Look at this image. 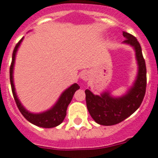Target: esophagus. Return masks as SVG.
<instances>
[{
	"mask_svg": "<svg viewBox=\"0 0 158 158\" xmlns=\"http://www.w3.org/2000/svg\"><path fill=\"white\" fill-rule=\"evenodd\" d=\"M80 77L81 79H83V80H88L89 79V77H90V74H89L88 71H83L82 73H81L80 75Z\"/></svg>",
	"mask_w": 158,
	"mask_h": 158,
	"instance_id": "1",
	"label": "esophagus"
}]
</instances>
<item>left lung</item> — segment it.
I'll use <instances>...</instances> for the list:
<instances>
[{
	"label": "left lung",
	"mask_w": 158,
	"mask_h": 158,
	"mask_svg": "<svg viewBox=\"0 0 158 158\" xmlns=\"http://www.w3.org/2000/svg\"><path fill=\"white\" fill-rule=\"evenodd\" d=\"M123 36L126 40L123 43L134 48L138 66V75L132 87L121 97H113L109 91L97 95L88 89L85 90L89 113L96 123L102 126H113L130 117L142 104L145 94L146 67L142 48L131 34L123 31Z\"/></svg>",
	"instance_id": "left-lung-1"
}]
</instances>
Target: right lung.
<instances>
[{
  "instance_id": "1",
  "label": "right lung",
  "mask_w": 158,
  "mask_h": 158,
  "mask_svg": "<svg viewBox=\"0 0 158 158\" xmlns=\"http://www.w3.org/2000/svg\"><path fill=\"white\" fill-rule=\"evenodd\" d=\"M24 37L22 38L18 43L16 44L14 50L13 52V60H12V64L10 66V83L11 87H12V91H13V97H14L15 102H16V106L18 107L19 110L22 115L25 118L29 123L43 128H52L59 126L63 123L67 114V109H68V105L71 102V99L73 98V95L75 92L79 89V86L77 83H74L66 89L64 92L60 96L59 99L56 102L54 106L51 109L48 110L46 111H44L42 113H31L28 110L24 107V106L22 105L21 102H20L17 94L16 93V89H15L14 82H13V69H14V64L15 59H16V52L18 50L19 47L21 44Z\"/></svg>"
}]
</instances>
